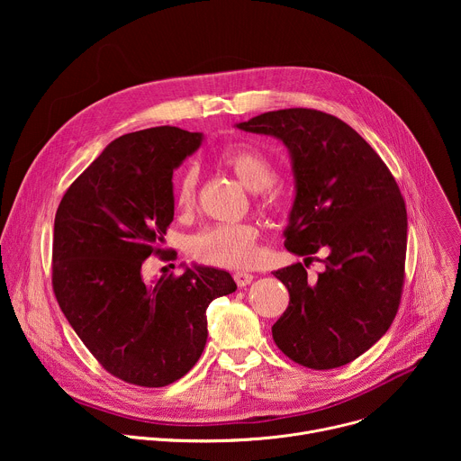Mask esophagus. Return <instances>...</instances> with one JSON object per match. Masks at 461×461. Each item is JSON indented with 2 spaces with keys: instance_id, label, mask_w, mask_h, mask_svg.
Wrapping results in <instances>:
<instances>
[{
  "instance_id": "esophagus-1",
  "label": "esophagus",
  "mask_w": 461,
  "mask_h": 461,
  "mask_svg": "<svg viewBox=\"0 0 461 461\" xmlns=\"http://www.w3.org/2000/svg\"><path fill=\"white\" fill-rule=\"evenodd\" d=\"M233 279H235V283H237L239 288H244V286H248V285L253 281V276H251V274H246V272H235V274H233Z\"/></svg>"
}]
</instances>
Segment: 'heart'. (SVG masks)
I'll return each mask as SVG.
<instances>
[{"instance_id": "obj_1", "label": "heart", "mask_w": 461, "mask_h": 461, "mask_svg": "<svg viewBox=\"0 0 461 461\" xmlns=\"http://www.w3.org/2000/svg\"><path fill=\"white\" fill-rule=\"evenodd\" d=\"M219 160L242 185L260 193L262 206H276L279 199V191L274 185L277 167L267 153L249 144H237L226 148L219 155ZM196 187H199V169L189 164L173 180V204L180 213H189L194 208ZM258 235V228L249 222L215 224L193 235L187 242V251L194 260L204 265L240 270L248 268L255 260Z\"/></svg>"}]
</instances>
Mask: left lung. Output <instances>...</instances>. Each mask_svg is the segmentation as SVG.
<instances>
[{
	"instance_id": "obj_1",
	"label": "left lung",
	"mask_w": 461,
	"mask_h": 461,
	"mask_svg": "<svg viewBox=\"0 0 461 461\" xmlns=\"http://www.w3.org/2000/svg\"><path fill=\"white\" fill-rule=\"evenodd\" d=\"M237 127L277 137L290 149L297 193L286 249L306 255L304 265L319 249L327 251L317 280L307 279L301 262L274 272L290 292L272 326L274 341L303 366H343L383 338L402 303L407 210L400 185L366 140L334 114L294 107Z\"/></svg>"
}]
</instances>
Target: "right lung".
Listing matches in <instances>:
<instances>
[{"instance_id": "right-lung-1", "label": "right lung", "mask_w": 461, "mask_h": 461, "mask_svg": "<svg viewBox=\"0 0 461 461\" xmlns=\"http://www.w3.org/2000/svg\"><path fill=\"white\" fill-rule=\"evenodd\" d=\"M201 142V133L171 125L127 133L69 185L56 212V301L95 359L137 386L185 375L206 347V308L237 290L228 272L201 267L142 279L148 257H166L173 169Z\"/></svg>"}]
</instances>
